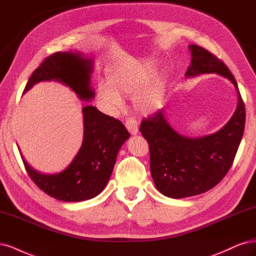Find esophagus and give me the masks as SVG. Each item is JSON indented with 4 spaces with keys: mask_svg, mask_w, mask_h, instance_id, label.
Here are the masks:
<instances>
[{
    "mask_svg": "<svg viewBox=\"0 0 256 256\" xmlns=\"http://www.w3.org/2000/svg\"><path fill=\"white\" fill-rule=\"evenodd\" d=\"M126 126L132 135H136L138 133V122L134 118H128L126 121Z\"/></svg>",
    "mask_w": 256,
    "mask_h": 256,
    "instance_id": "34e87169",
    "label": "esophagus"
}]
</instances>
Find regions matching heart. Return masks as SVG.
Wrapping results in <instances>:
<instances>
[{
  "label": "heart",
  "mask_w": 256,
  "mask_h": 256,
  "mask_svg": "<svg viewBox=\"0 0 256 256\" xmlns=\"http://www.w3.org/2000/svg\"><path fill=\"white\" fill-rule=\"evenodd\" d=\"M153 72L154 64L152 62H137L128 68L114 71L108 78L110 84L105 82L98 83V98L107 110H118L124 104L122 96H132L135 94L134 102L140 112H151L158 110L162 102L166 89V76L160 72L150 81Z\"/></svg>",
  "instance_id": "heart-1"
}]
</instances>
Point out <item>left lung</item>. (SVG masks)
Masks as SVG:
<instances>
[{
    "mask_svg": "<svg viewBox=\"0 0 256 256\" xmlns=\"http://www.w3.org/2000/svg\"><path fill=\"white\" fill-rule=\"evenodd\" d=\"M192 64L187 78L218 73L237 89V108L217 133L187 137L173 128L164 110L144 118L139 130L149 144L150 169L158 192L173 199L203 194L215 187L232 167L244 135L246 110L236 80L226 66L205 48L190 44Z\"/></svg>",
    "mask_w": 256,
    "mask_h": 256,
    "instance_id": "obj_1",
    "label": "left lung"
}]
</instances>
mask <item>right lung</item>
<instances>
[{
  "label": "right lung",
  "instance_id": "add662e5",
  "mask_svg": "<svg viewBox=\"0 0 256 256\" xmlns=\"http://www.w3.org/2000/svg\"><path fill=\"white\" fill-rule=\"evenodd\" d=\"M94 70L92 58L80 52H57L32 72L24 89L26 92L42 80H57L70 87L82 101L94 98L90 86ZM84 137L76 156L64 171L46 174L32 169L21 154L30 178L42 192L64 202H80L101 194L112 176L121 146L130 137L122 123L86 105L83 110Z\"/></svg>",
  "mask_w": 256,
  "mask_h": 256
}]
</instances>
